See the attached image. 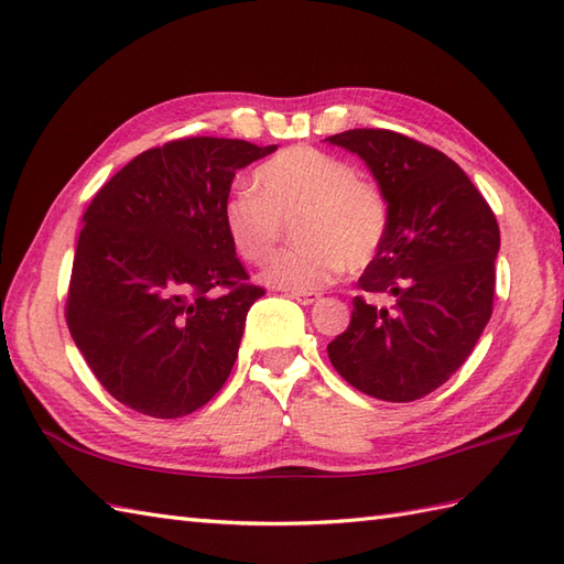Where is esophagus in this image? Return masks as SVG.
I'll use <instances>...</instances> for the list:
<instances>
[{"label": "esophagus", "mask_w": 564, "mask_h": 564, "mask_svg": "<svg viewBox=\"0 0 564 564\" xmlns=\"http://www.w3.org/2000/svg\"><path fill=\"white\" fill-rule=\"evenodd\" d=\"M290 296L296 299L299 304H304V306H311V304H315V301L321 299L318 292H290Z\"/></svg>", "instance_id": "34e87169"}]
</instances>
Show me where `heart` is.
<instances>
[{"label":"heart","instance_id":"heart-1","mask_svg":"<svg viewBox=\"0 0 564 564\" xmlns=\"http://www.w3.org/2000/svg\"><path fill=\"white\" fill-rule=\"evenodd\" d=\"M292 225L296 246L272 260L263 280L290 292H318L345 268H364L388 231V203L349 162L308 145L282 150L253 172V188L225 203L223 223L235 251L265 265Z\"/></svg>","mask_w":564,"mask_h":564}]
</instances>
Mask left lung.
<instances>
[{
	"label": "left lung",
	"instance_id": "left-lung-1",
	"mask_svg": "<svg viewBox=\"0 0 564 564\" xmlns=\"http://www.w3.org/2000/svg\"><path fill=\"white\" fill-rule=\"evenodd\" d=\"M359 155L388 203V231L359 278L378 308L354 299L351 323L327 345L349 386L382 402L421 400L466 361L492 313L500 229L455 160L388 129L325 139Z\"/></svg>",
	"mask_w": 564,
	"mask_h": 564
}]
</instances>
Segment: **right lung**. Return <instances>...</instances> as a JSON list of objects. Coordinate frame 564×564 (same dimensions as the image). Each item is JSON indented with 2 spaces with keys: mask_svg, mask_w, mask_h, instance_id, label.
Returning <instances> with one entry per match:
<instances>
[{
  "mask_svg": "<svg viewBox=\"0 0 564 564\" xmlns=\"http://www.w3.org/2000/svg\"><path fill=\"white\" fill-rule=\"evenodd\" d=\"M274 150L210 135L172 141L133 158L90 200L66 323L117 402L178 419L225 386L246 313L265 292L246 282L223 210L237 170Z\"/></svg>",
  "mask_w": 564,
  "mask_h": 564,
  "instance_id": "1",
  "label": "right lung"
}]
</instances>
